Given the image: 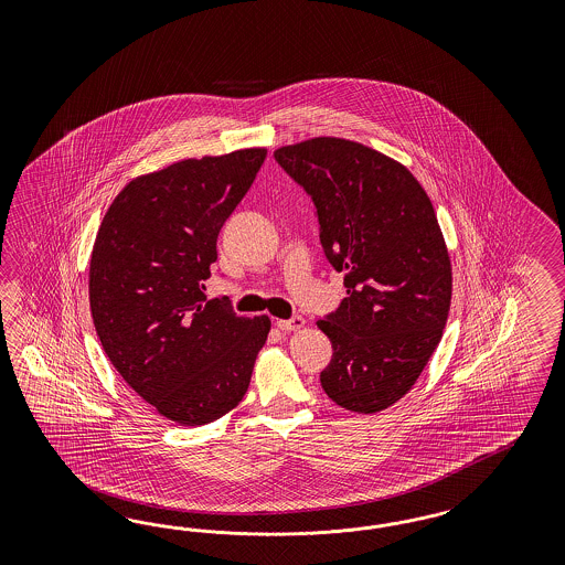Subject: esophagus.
<instances>
[{
  "instance_id": "esophagus-1",
  "label": "esophagus",
  "mask_w": 565,
  "mask_h": 565,
  "mask_svg": "<svg viewBox=\"0 0 565 565\" xmlns=\"http://www.w3.org/2000/svg\"><path fill=\"white\" fill-rule=\"evenodd\" d=\"M302 327H305V319L302 317H291V319H286V321H277V329H281V331H298Z\"/></svg>"
}]
</instances>
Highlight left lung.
I'll use <instances>...</instances> for the list:
<instances>
[{"label":"left lung","mask_w":565,"mask_h":565,"mask_svg":"<svg viewBox=\"0 0 565 565\" xmlns=\"http://www.w3.org/2000/svg\"><path fill=\"white\" fill-rule=\"evenodd\" d=\"M319 220L345 298L317 326L333 348L326 394L345 411H385L411 392L441 340L451 265L427 192L394 159L343 138L274 153Z\"/></svg>","instance_id":"obj_1"}]
</instances>
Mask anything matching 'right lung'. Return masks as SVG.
<instances>
[{
  "mask_svg": "<svg viewBox=\"0 0 565 565\" xmlns=\"http://www.w3.org/2000/svg\"><path fill=\"white\" fill-rule=\"evenodd\" d=\"M265 149L178 161L126 184L90 255L88 298L103 350L161 416L199 427L246 394L267 317L206 300L217 236L255 182Z\"/></svg>",
  "mask_w": 565,
  "mask_h": 565,
  "instance_id": "right-lung-1",
  "label": "right lung"
}]
</instances>
